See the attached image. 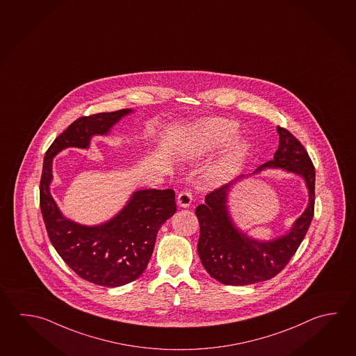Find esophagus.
Masks as SVG:
<instances>
[{"mask_svg": "<svg viewBox=\"0 0 356 356\" xmlns=\"http://www.w3.org/2000/svg\"><path fill=\"white\" fill-rule=\"evenodd\" d=\"M177 201H178V204L183 208H187L191 206V203L193 201V195L191 193V191H181V193L178 194V198H177Z\"/></svg>", "mask_w": 356, "mask_h": 356, "instance_id": "esophagus-1", "label": "esophagus"}]
</instances>
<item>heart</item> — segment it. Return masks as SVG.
Instances as JSON below:
<instances>
[{
    "label": "heart",
    "mask_w": 356,
    "mask_h": 356,
    "mask_svg": "<svg viewBox=\"0 0 356 356\" xmlns=\"http://www.w3.org/2000/svg\"><path fill=\"white\" fill-rule=\"evenodd\" d=\"M237 124L222 118H212L197 124L193 130V142L200 150L212 152L226 145L237 134ZM248 152L246 140L238 139L233 143L226 153L209 172V181L212 183L226 181L236 175L241 168Z\"/></svg>",
    "instance_id": "1"
}]
</instances>
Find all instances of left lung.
I'll use <instances>...</instances> for the list:
<instances>
[{"label":"left lung","instance_id":"left-lung-1","mask_svg":"<svg viewBox=\"0 0 356 356\" xmlns=\"http://www.w3.org/2000/svg\"><path fill=\"white\" fill-rule=\"evenodd\" d=\"M277 133L280 144L273 159L253 175L265 168H282L301 175L309 189V206L290 232L262 242L241 232L228 213V191L243 175L208 193L206 203L195 208L200 220L197 250L206 271L222 284L243 286L275 277L290 262L310 227L315 211V167L296 136L281 127H277Z\"/></svg>","mask_w":356,"mask_h":356}]
</instances>
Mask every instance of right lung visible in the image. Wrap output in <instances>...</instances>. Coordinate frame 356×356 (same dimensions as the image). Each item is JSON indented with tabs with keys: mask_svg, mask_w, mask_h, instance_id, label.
<instances>
[{
	"mask_svg": "<svg viewBox=\"0 0 356 356\" xmlns=\"http://www.w3.org/2000/svg\"><path fill=\"white\" fill-rule=\"evenodd\" d=\"M129 113L122 109L76 119L47 149L40 181V208L52 246L78 276L105 287L129 284L147 268L156 233L177 211L175 191H138L113 220L81 226L66 220L51 197L52 158L69 147L88 148L91 136L108 134Z\"/></svg>",
	"mask_w": 356,
	"mask_h": 356,
	"instance_id": "obj_1",
	"label": "right lung"
}]
</instances>
